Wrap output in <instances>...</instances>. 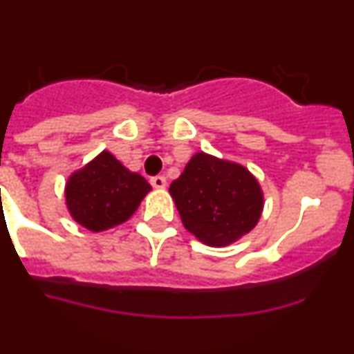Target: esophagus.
<instances>
[{
	"label": "esophagus",
	"mask_w": 354,
	"mask_h": 354,
	"mask_svg": "<svg viewBox=\"0 0 354 354\" xmlns=\"http://www.w3.org/2000/svg\"><path fill=\"white\" fill-rule=\"evenodd\" d=\"M150 183H152L153 188H159V190H162V188L167 187V181L164 176H153L152 180H150Z\"/></svg>",
	"instance_id": "34e87169"
}]
</instances>
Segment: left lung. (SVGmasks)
I'll list each match as a JSON object with an SVG mask.
<instances>
[{"instance_id": "obj_1", "label": "left lung", "mask_w": 354, "mask_h": 354, "mask_svg": "<svg viewBox=\"0 0 354 354\" xmlns=\"http://www.w3.org/2000/svg\"><path fill=\"white\" fill-rule=\"evenodd\" d=\"M169 194L187 232L209 247H226L259 223L264 194L245 166L205 152L192 156Z\"/></svg>"}]
</instances>
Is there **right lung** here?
<instances>
[{
	"label": "right lung",
	"mask_w": 354,
	"mask_h": 354,
	"mask_svg": "<svg viewBox=\"0 0 354 354\" xmlns=\"http://www.w3.org/2000/svg\"><path fill=\"white\" fill-rule=\"evenodd\" d=\"M150 190L142 174L104 150L67 178L64 194L71 218L98 233L128 221Z\"/></svg>",
	"instance_id": "add662e5"
}]
</instances>
